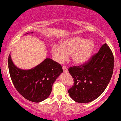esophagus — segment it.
Instances as JSON below:
<instances>
[{
    "label": "esophagus",
    "instance_id": "esophagus-1",
    "mask_svg": "<svg viewBox=\"0 0 121 121\" xmlns=\"http://www.w3.org/2000/svg\"><path fill=\"white\" fill-rule=\"evenodd\" d=\"M62 68H63V70L65 73H67V71H68V69H67V67H66V66H63Z\"/></svg>",
    "mask_w": 121,
    "mask_h": 121
}]
</instances>
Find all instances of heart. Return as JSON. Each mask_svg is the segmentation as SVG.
Returning <instances> with one entry per match:
<instances>
[{
    "label": "heart",
    "mask_w": 121,
    "mask_h": 121,
    "mask_svg": "<svg viewBox=\"0 0 121 121\" xmlns=\"http://www.w3.org/2000/svg\"><path fill=\"white\" fill-rule=\"evenodd\" d=\"M94 47V43L91 40L73 37L61 41L59 45L53 44L51 52L55 60L59 63L66 60L70 54L71 60L74 63L82 65L89 59Z\"/></svg>",
    "instance_id": "1"
}]
</instances>
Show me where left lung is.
<instances>
[{
	"mask_svg": "<svg viewBox=\"0 0 121 121\" xmlns=\"http://www.w3.org/2000/svg\"><path fill=\"white\" fill-rule=\"evenodd\" d=\"M114 58L107 44L87 62L69 68L74 85L68 90L75 102L86 103L94 100L104 91L112 77Z\"/></svg>",
	"mask_w": 121,
	"mask_h": 121,
	"instance_id": "obj_1",
	"label": "left lung"
}]
</instances>
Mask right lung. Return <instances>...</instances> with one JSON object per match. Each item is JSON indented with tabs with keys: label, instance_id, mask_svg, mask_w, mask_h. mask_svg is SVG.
Returning <instances> with one entry per match:
<instances>
[{
	"label": "right lung",
	"instance_id": "obj_1",
	"mask_svg": "<svg viewBox=\"0 0 121 121\" xmlns=\"http://www.w3.org/2000/svg\"><path fill=\"white\" fill-rule=\"evenodd\" d=\"M11 81L18 92L26 99L39 103L50 96L56 79L63 72L62 66L50 58L30 70H22L14 65L10 55L8 59Z\"/></svg>",
	"mask_w": 121,
	"mask_h": 121
}]
</instances>
